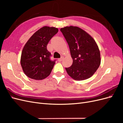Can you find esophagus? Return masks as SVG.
<instances>
[{
    "label": "esophagus",
    "instance_id": "esophagus-1",
    "mask_svg": "<svg viewBox=\"0 0 123 123\" xmlns=\"http://www.w3.org/2000/svg\"><path fill=\"white\" fill-rule=\"evenodd\" d=\"M63 59H64V57H62L60 58H58V61L59 62H62V61L63 60Z\"/></svg>",
    "mask_w": 123,
    "mask_h": 123
}]
</instances>
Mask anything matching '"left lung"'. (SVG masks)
Wrapping results in <instances>:
<instances>
[{"label": "left lung", "mask_w": 123, "mask_h": 123, "mask_svg": "<svg viewBox=\"0 0 123 123\" xmlns=\"http://www.w3.org/2000/svg\"><path fill=\"white\" fill-rule=\"evenodd\" d=\"M67 42L72 65L66 68L68 75L77 80L91 77L100 64V52L95 40L83 30L77 27H66L61 29Z\"/></svg>", "instance_id": "8db88e82"}]
</instances>
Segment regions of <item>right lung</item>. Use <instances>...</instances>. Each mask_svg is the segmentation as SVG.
I'll use <instances>...</instances> for the list:
<instances>
[{"label": "right lung", "mask_w": 123, "mask_h": 123, "mask_svg": "<svg viewBox=\"0 0 123 123\" xmlns=\"http://www.w3.org/2000/svg\"><path fill=\"white\" fill-rule=\"evenodd\" d=\"M58 31L54 27H43L36 31L25 43L22 51L20 63L28 77L42 80L50 74L56 60H51V54L47 47Z\"/></svg>", "instance_id": "add662e5"}]
</instances>
